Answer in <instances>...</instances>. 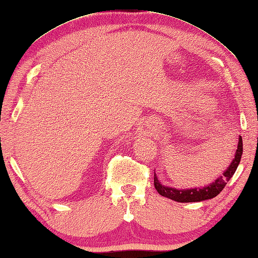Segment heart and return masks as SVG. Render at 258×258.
Instances as JSON below:
<instances>
[{
  "label": "heart",
  "instance_id": "b5f03b06",
  "mask_svg": "<svg viewBox=\"0 0 258 258\" xmlns=\"http://www.w3.org/2000/svg\"><path fill=\"white\" fill-rule=\"evenodd\" d=\"M209 109H210V108H209Z\"/></svg>",
  "mask_w": 258,
  "mask_h": 258
}]
</instances>
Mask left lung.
<instances>
[{
    "label": "left lung",
    "instance_id": "left-lung-1",
    "mask_svg": "<svg viewBox=\"0 0 258 258\" xmlns=\"http://www.w3.org/2000/svg\"><path fill=\"white\" fill-rule=\"evenodd\" d=\"M242 156V138L239 135L238 139V145L235 153V158L231 161L230 165L214 181L210 182L209 185L203 187H195V188H176L161 184V181L158 179V177L154 172V187L159 194L163 198L170 199L172 201L180 203H190V202H202L205 200H211L221 193V190L227 185V182L230 180V178L235 174L238 166H239L240 159Z\"/></svg>",
    "mask_w": 258,
    "mask_h": 258
}]
</instances>
